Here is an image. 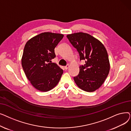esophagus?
Masks as SVG:
<instances>
[{"instance_id":"obj_1","label":"esophagus","mask_w":131,"mask_h":131,"mask_svg":"<svg viewBox=\"0 0 131 131\" xmlns=\"http://www.w3.org/2000/svg\"><path fill=\"white\" fill-rule=\"evenodd\" d=\"M68 67H69V65H67L66 66H65L64 67V68H65V70H67L68 68Z\"/></svg>"}]
</instances>
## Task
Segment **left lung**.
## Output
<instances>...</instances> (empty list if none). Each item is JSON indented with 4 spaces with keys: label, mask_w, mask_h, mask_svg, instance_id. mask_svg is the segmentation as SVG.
<instances>
[{
    "label": "left lung",
    "mask_w": 131,
    "mask_h": 131,
    "mask_svg": "<svg viewBox=\"0 0 131 131\" xmlns=\"http://www.w3.org/2000/svg\"><path fill=\"white\" fill-rule=\"evenodd\" d=\"M77 49L80 60L85 64L80 66L79 74L74 77L75 83L82 90L93 92L104 83L109 72L110 64L104 46L90 34L79 32L67 36Z\"/></svg>",
    "instance_id": "8db88e82"
}]
</instances>
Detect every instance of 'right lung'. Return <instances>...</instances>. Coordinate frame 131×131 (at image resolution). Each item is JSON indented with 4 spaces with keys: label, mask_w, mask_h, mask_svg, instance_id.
<instances>
[{
    "label": "right lung",
    "mask_w": 131,
    "mask_h": 131,
    "mask_svg": "<svg viewBox=\"0 0 131 131\" xmlns=\"http://www.w3.org/2000/svg\"><path fill=\"white\" fill-rule=\"evenodd\" d=\"M59 33L44 32L26 42L22 58L26 76L37 90L47 92L59 82L63 71L51 62L56 57L54 48L63 38Z\"/></svg>",
    "instance_id": "1"
}]
</instances>
